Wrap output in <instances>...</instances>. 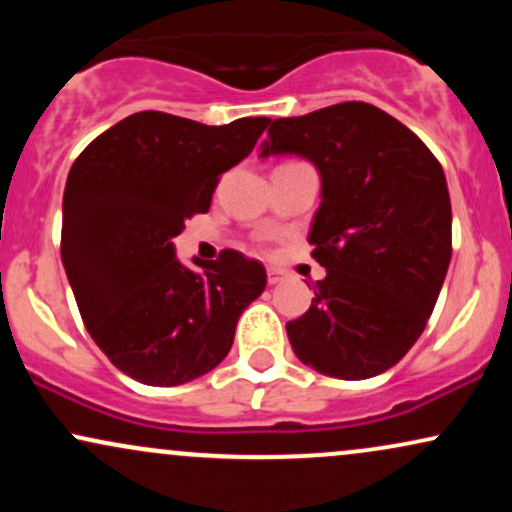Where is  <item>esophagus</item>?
<instances>
[{
    "instance_id": "esophagus-1",
    "label": "esophagus",
    "mask_w": 512,
    "mask_h": 512,
    "mask_svg": "<svg viewBox=\"0 0 512 512\" xmlns=\"http://www.w3.org/2000/svg\"><path fill=\"white\" fill-rule=\"evenodd\" d=\"M284 279H286L284 269H279V267H269V269H267V281H269V284H272V286L281 284V281H284Z\"/></svg>"
}]
</instances>
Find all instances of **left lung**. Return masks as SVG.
Wrapping results in <instances>:
<instances>
[{"label": "left lung", "instance_id": "8db88e82", "mask_svg": "<svg viewBox=\"0 0 512 512\" xmlns=\"http://www.w3.org/2000/svg\"><path fill=\"white\" fill-rule=\"evenodd\" d=\"M267 134L262 158L301 156L322 182L308 243L327 276L286 325L293 354L330 378L385 373L421 337L448 274L443 168L411 129L361 101L279 117Z\"/></svg>", "mask_w": 512, "mask_h": 512}]
</instances>
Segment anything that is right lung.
Instances as JSON below:
<instances>
[{
	"mask_svg": "<svg viewBox=\"0 0 512 512\" xmlns=\"http://www.w3.org/2000/svg\"><path fill=\"white\" fill-rule=\"evenodd\" d=\"M267 125L240 117L209 127L144 110L93 139L69 170L64 272L88 334L129 378L173 387L209 373L267 286L262 264L236 250L185 267L173 245Z\"/></svg>",
	"mask_w": 512,
	"mask_h": 512,
	"instance_id": "right-lung-1",
	"label": "right lung"
}]
</instances>
